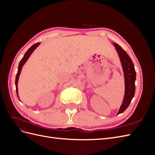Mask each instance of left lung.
Wrapping results in <instances>:
<instances>
[{"label": "left lung", "mask_w": 155, "mask_h": 155, "mask_svg": "<svg viewBox=\"0 0 155 155\" xmlns=\"http://www.w3.org/2000/svg\"><path fill=\"white\" fill-rule=\"evenodd\" d=\"M114 44L115 49L118 54L120 62L122 66L125 81V94L124 100L117 115L124 112L130 104L134 97L135 93L136 71L132 60L126 51L123 50L120 45L115 43Z\"/></svg>", "instance_id": "left-lung-1"}]
</instances>
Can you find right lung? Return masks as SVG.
Returning <instances> with one entry per match:
<instances>
[{"label":"right lung","instance_id":"right-lung-1","mask_svg":"<svg viewBox=\"0 0 155 155\" xmlns=\"http://www.w3.org/2000/svg\"><path fill=\"white\" fill-rule=\"evenodd\" d=\"M41 44V43H37L35 45H34L33 46H31V47L27 50L26 52L25 53V55L23 56L22 59L21 60V61L19 62V64H18V71H17V74L16 75V78H15V86H16V92H17V97L18 98V100H20L19 97H18V78H19V76L21 72V70L22 68V67L24 66V64L26 63V62L27 61V60L29 59V58L30 57L31 54L33 53L37 47H38L39 45ZM21 101V100H20Z\"/></svg>","mask_w":155,"mask_h":155}]
</instances>
